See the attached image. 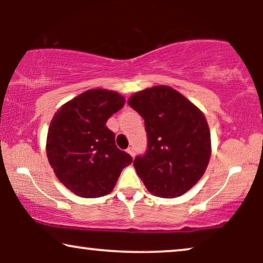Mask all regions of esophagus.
Instances as JSON below:
<instances>
[{
  "label": "esophagus",
  "mask_w": 263,
  "mask_h": 263,
  "mask_svg": "<svg viewBox=\"0 0 263 263\" xmlns=\"http://www.w3.org/2000/svg\"><path fill=\"white\" fill-rule=\"evenodd\" d=\"M127 152H128L129 154H130L132 158L135 157V151H134V148H133V147H129V148L127 149Z\"/></svg>",
  "instance_id": "1"
}]
</instances>
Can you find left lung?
<instances>
[{"instance_id": "8db88e82", "label": "left lung", "mask_w": 263, "mask_h": 263, "mask_svg": "<svg viewBox=\"0 0 263 263\" xmlns=\"http://www.w3.org/2000/svg\"><path fill=\"white\" fill-rule=\"evenodd\" d=\"M128 104L145 120L148 149L134 167L147 190L171 199L192 189L210 163L211 133L204 114L182 93L158 85L134 93Z\"/></svg>"}]
</instances>
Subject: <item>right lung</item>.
Segmentation results:
<instances>
[{"mask_svg":"<svg viewBox=\"0 0 263 263\" xmlns=\"http://www.w3.org/2000/svg\"><path fill=\"white\" fill-rule=\"evenodd\" d=\"M125 98L105 88H91L63 104L53 115L46 156L59 181L75 195L93 199L112 192L133 158L115 145L106 127Z\"/></svg>","mask_w":263,"mask_h":263,"instance_id":"right-lung-1","label":"right lung"}]
</instances>
